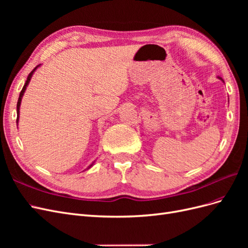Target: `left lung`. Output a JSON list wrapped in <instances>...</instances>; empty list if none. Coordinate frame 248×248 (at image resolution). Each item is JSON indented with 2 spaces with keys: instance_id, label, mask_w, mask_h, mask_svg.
Instances as JSON below:
<instances>
[{
  "instance_id": "left-lung-1",
  "label": "left lung",
  "mask_w": 248,
  "mask_h": 248,
  "mask_svg": "<svg viewBox=\"0 0 248 248\" xmlns=\"http://www.w3.org/2000/svg\"><path fill=\"white\" fill-rule=\"evenodd\" d=\"M217 78H219V79H220V80H222V81H223V79H222V78H220V77H217ZM223 82H224V81H223Z\"/></svg>"
}]
</instances>
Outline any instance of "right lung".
<instances>
[{"label":"right lung","mask_w":248,"mask_h":248,"mask_svg":"<svg viewBox=\"0 0 248 248\" xmlns=\"http://www.w3.org/2000/svg\"><path fill=\"white\" fill-rule=\"evenodd\" d=\"M41 66V64L40 65H38V66H36L35 67V69L29 74V77H28V78H27V81H26V84H25V86H24V88H22V90H21V92H20V94H19V97H18V101H17V107H16V110H17V119H16V124L18 125V121H19V108H20V104H21V99H22V96H24V94H25V92H26V90H27V87H28V85H29V82L31 81V78H32V77H33V74H34V72L39 68V67ZM93 164H94V162L91 164V166H90L88 169H90V168H92L93 167Z\"/></svg>","instance_id":"right-lung-1"}]
</instances>
